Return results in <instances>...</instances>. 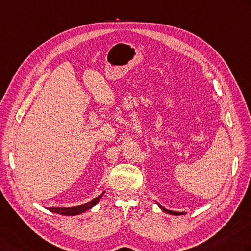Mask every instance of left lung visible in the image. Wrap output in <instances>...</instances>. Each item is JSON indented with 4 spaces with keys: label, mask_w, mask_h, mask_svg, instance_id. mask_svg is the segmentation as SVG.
<instances>
[{
    "label": "left lung",
    "mask_w": 251,
    "mask_h": 251,
    "mask_svg": "<svg viewBox=\"0 0 251 251\" xmlns=\"http://www.w3.org/2000/svg\"><path fill=\"white\" fill-rule=\"evenodd\" d=\"M158 205L161 208L162 211H164V212L169 213V214H173V215H181V214H185V212H176V211H171V210L165 209L164 207H162V205H160V204H158Z\"/></svg>",
    "instance_id": "8db88e82"
}]
</instances>
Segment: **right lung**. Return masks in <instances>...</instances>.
I'll use <instances>...</instances> for the list:
<instances>
[{
	"label": "right lung",
	"instance_id": "1",
	"mask_svg": "<svg viewBox=\"0 0 251 251\" xmlns=\"http://www.w3.org/2000/svg\"><path fill=\"white\" fill-rule=\"evenodd\" d=\"M103 194H104V191L101 195L98 196L97 198L92 199L90 202H87L85 204H81V205H77V207H71V208H64V207H56V208H48V210H50L51 212L54 213H57V214H62V215H78L80 213H83L85 211L89 210L91 208L95 207V205L99 202L100 199L102 198Z\"/></svg>",
	"mask_w": 251,
	"mask_h": 251
}]
</instances>
